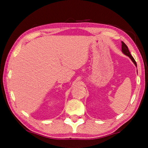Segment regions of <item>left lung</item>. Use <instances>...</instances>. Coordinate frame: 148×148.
Masks as SVG:
<instances>
[{"instance_id": "left-lung-1", "label": "left lung", "mask_w": 148, "mask_h": 148, "mask_svg": "<svg viewBox=\"0 0 148 148\" xmlns=\"http://www.w3.org/2000/svg\"><path fill=\"white\" fill-rule=\"evenodd\" d=\"M121 51H122V52H123V54H125V56H128L130 59H131V61L133 62V63L134 64V65L135 66H136V67H137V64H136V61H135V60H134V59L133 58V57H132V56H131V53H130V51H129V49H128V47L127 46V45L125 44L123 42H121Z\"/></svg>"}]
</instances>
